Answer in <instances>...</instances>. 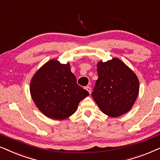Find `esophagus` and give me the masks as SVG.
I'll return each mask as SVG.
<instances>
[{
    "instance_id": "1",
    "label": "esophagus",
    "mask_w": 160,
    "mask_h": 160,
    "mask_svg": "<svg viewBox=\"0 0 160 160\" xmlns=\"http://www.w3.org/2000/svg\"><path fill=\"white\" fill-rule=\"evenodd\" d=\"M86 89L87 91H88V93H90L91 94V87H89V86H87V87H86Z\"/></svg>"
}]
</instances>
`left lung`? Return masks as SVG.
Masks as SVG:
<instances>
[{
    "mask_svg": "<svg viewBox=\"0 0 160 160\" xmlns=\"http://www.w3.org/2000/svg\"><path fill=\"white\" fill-rule=\"evenodd\" d=\"M97 73L92 97L102 112L113 118L129 112L139 93V80L135 72L119 58H112L99 61Z\"/></svg>",
    "mask_w": 160,
    "mask_h": 160,
    "instance_id": "obj_1",
    "label": "left lung"
}]
</instances>
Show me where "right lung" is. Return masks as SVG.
<instances>
[{
    "label": "right lung",
    "instance_id": "obj_1",
    "mask_svg": "<svg viewBox=\"0 0 160 160\" xmlns=\"http://www.w3.org/2000/svg\"><path fill=\"white\" fill-rule=\"evenodd\" d=\"M30 93L38 109L48 118L63 120L74 114L89 93L78 86L69 63L51 59L32 77Z\"/></svg>",
    "mask_w": 160,
    "mask_h": 160
}]
</instances>
